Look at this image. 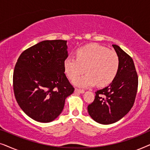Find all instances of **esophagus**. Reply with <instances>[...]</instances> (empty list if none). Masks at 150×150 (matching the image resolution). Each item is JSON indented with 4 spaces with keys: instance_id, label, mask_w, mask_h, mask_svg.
<instances>
[{
    "instance_id": "1",
    "label": "esophagus",
    "mask_w": 150,
    "mask_h": 150,
    "mask_svg": "<svg viewBox=\"0 0 150 150\" xmlns=\"http://www.w3.org/2000/svg\"><path fill=\"white\" fill-rule=\"evenodd\" d=\"M76 93H85V91L83 89H75L74 91Z\"/></svg>"
}]
</instances>
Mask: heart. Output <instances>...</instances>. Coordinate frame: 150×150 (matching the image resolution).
Returning <instances> with one entry per match:
<instances>
[{
	"label": "heart",
	"instance_id": "heart-1",
	"mask_svg": "<svg viewBox=\"0 0 150 150\" xmlns=\"http://www.w3.org/2000/svg\"><path fill=\"white\" fill-rule=\"evenodd\" d=\"M76 59L68 57L64 61L65 74L74 80L84 71L85 75L74 81L79 87H89L96 83L99 87L108 85L115 79L120 68V59L115 52L97 44L86 45L76 52Z\"/></svg>",
	"mask_w": 150,
	"mask_h": 150
}]
</instances>
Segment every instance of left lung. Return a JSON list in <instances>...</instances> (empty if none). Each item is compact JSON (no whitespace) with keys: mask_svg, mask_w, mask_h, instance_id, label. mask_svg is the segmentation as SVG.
<instances>
[{"mask_svg":"<svg viewBox=\"0 0 150 150\" xmlns=\"http://www.w3.org/2000/svg\"><path fill=\"white\" fill-rule=\"evenodd\" d=\"M120 59V68L108 87L96 92L95 99L87 107L96 122L110 124L124 117L134 104L138 88V76L132 59L117 45H112Z\"/></svg>","mask_w":150,"mask_h":150,"instance_id":"8db88e82","label":"left lung"}]
</instances>
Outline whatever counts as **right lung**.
Instances as JSON below:
<instances>
[{
    "mask_svg": "<svg viewBox=\"0 0 150 150\" xmlns=\"http://www.w3.org/2000/svg\"><path fill=\"white\" fill-rule=\"evenodd\" d=\"M67 49V41H42L24 50L16 63L13 76L16 101L37 122L54 120L74 91L64 73Z\"/></svg>",
    "mask_w": 150,
    "mask_h": 150,
    "instance_id": "add662e5",
    "label": "right lung"
}]
</instances>
